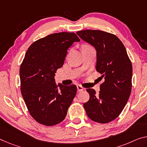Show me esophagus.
Instances as JSON below:
<instances>
[{
    "label": "esophagus",
    "instance_id": "obj_1",
    "mask_svg": "<svg viewBox=\"0 0 147 147\" xmlns=\"http://www.w3.org/2000/svg\"><path fill=\"white\" fill-rule=\"evenodd\" d=\"M77 89H78V92H81V91H82L83 89H84V88H83L80 85H77Z\"/></svg>",
    "mask_w": 147,
    "mask_h": 147
}]
</instances>
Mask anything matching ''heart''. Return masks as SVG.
Wrapping results in <instances>:
<instances>
[{
	"instance_id": "1",
	"label": "heart",
	"mask_w": 147,
	"mask_h": 147,
	"mask_svg": "<svg viewBox=\"0 0 147 147\" xmlns=\"http://www.w3.org/2000/svg\"><path fill=\"white\" fill-rule=\"evenodd\" d=\"M84 46H86V45H84Z\"/></svg>"
}]
</instances>
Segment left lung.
I'll return each mask as SVG.
<instances>
[{"mask_svg": "<svg viewBox=\"0 0 147 147\" xmlns=\"http://www.w3.org/2000/svg\"><path fill=\"white\" fill-rule=\"evenodd\" d=\"M77 34L96 49V69L105 78L98 94L93 89H87L90 97L83 107L92 121L108 123L118 118L129 98L131 62L122 42L115 35L91 29L79 31Z\"/></svg>", "mask_w": 147, "mask_h": 147, "instance_id": "obj_1", "label": "left lung"}]
</instances>
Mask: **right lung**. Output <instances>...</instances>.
Listing matches in <instances>:
<instances>
[{
    "label": "right lung",
    "mask_w": 147,
    "mask_h": 147,
    "mask_svg": "<svg viewBox=\"0 0 147 147\" xmlns=\"http://www.w3.org/2000/svg\"><path fill=\"white\" fill-rule=\"evenodd\" d=\"M80 41L74 33L51 34L31 44L20 69L21 92L29 112L38 123L55 125L66 118L77 92L75 85H56V70L64 64L67 49Z\"/></svg>",
    "instance_id": "obj_1"
}]
</instances>
